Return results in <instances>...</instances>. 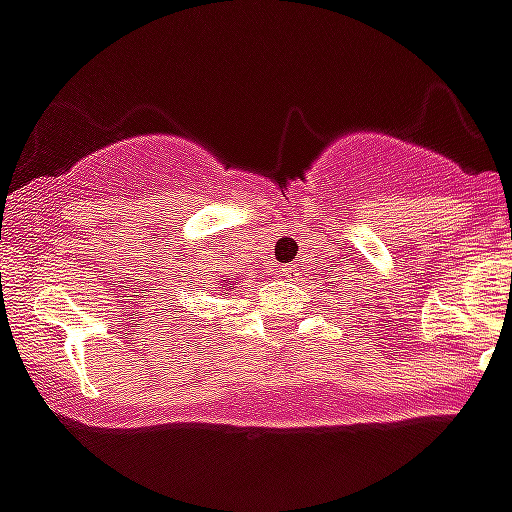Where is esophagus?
I'll list each match as a JSON object with an SVG mask.
<instances>
[{"instance_id":"34e87169","label":"esophagus","mask_w":512,"mask_h":512,"mask_svg":"<svg viewBox=\"0 0 512 512\" xmlns=\"http://www.w3.org/2000/svg\"><path fill=\"white\" fill-rule=\"evenodd\" d=\"M276 276L286 278V281H294V278H296V270H294V268H286V265H283V268L276 270Z\"/></svg>"}]
</instances>
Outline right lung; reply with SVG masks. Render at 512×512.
<instances>
[{"label": "right lung", "instance_id": "obj_1", "mask_svg": "<svg viewBox=\"0 0 512 512\" xmlns=\"http://www.w3.org/2000/svg\"><path fill=\"white\" fill-rule=\"evenodd\" d=\"M231 283H234V281H226V283H221V286H231Z\"/></svg>", "mask_w": 512, "mask_h": 512}]
</instances>
